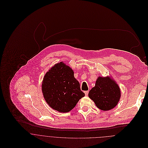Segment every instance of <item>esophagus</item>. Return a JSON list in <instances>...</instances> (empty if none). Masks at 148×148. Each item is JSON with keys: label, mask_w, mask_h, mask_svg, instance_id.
Listing matches in <instances>:
<instances>
[{"label": "esophagus", "mask_w": 148, "mask_h": 148, "mask_svg": "<svg viewBox=\"0 0 148 148\" xmlns=\"http://www.w3.org/2000/svg\"><path fill=\"white\" fill-rule=\"evenodd\" d=\"M85 95V96H87L88 95V93H89V91L88 90H87V91H85L84 92Z\"/></svg>", "instance_id": "34e87169"}]
</instances>
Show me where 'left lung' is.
I'll list each match as a JSON object with an SVG mask.
<instances>
[{
    "label": "left lung",
    "mask_w": 148,
    "mask_h": 148,
    "mask_svg": "<svg viewBox=\"0 0 148 148\" xmlns=\"http://www.w3.org/2000/svg\"><path fill=\"white\" fill-rule=\"evenodd\" d=\"M89 97L102 110H109L117 105L120 97V89L110 77H99L88 93Z\"/></svg>",
    "instance_id": "obj_1"
}]
</instances>
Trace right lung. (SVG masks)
<instances>
[{"label":"right lung","mask_w":148,"mask_h":148,"mask_svg":"<svg viewBox=\"0 0 148 148\" xmlns=\"http://www.w3.org/2000/svg\"><path fill=\"white\" fill-rule=\"evenodd\" d=\"M42 89L47 103L62 113L71 110L85 96L73 71L63 62L55 64L45 73Z\"/></svg>","instance_id":"right-lung-1"}]
</instances>
